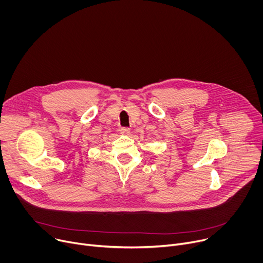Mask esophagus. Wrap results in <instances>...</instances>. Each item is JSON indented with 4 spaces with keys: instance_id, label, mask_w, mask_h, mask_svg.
<instances>
[{
    "instance_id": "obj_1",
    "label": "esophagus",
    "mask_w": 263,
    "mask_h": 263,
    "mask_svg": "<svg viewBox=\"0 0 263 263\" xmlns=\"http://www.w3.org/2000/svg\"><path fill=\"white\" fill-rule=\"evenodd\" d=\"M120 132H121V134H123V135H128V134L130 133V129L127 128V127H123V128H121Z\"/></svg>"
}]
</instances>
